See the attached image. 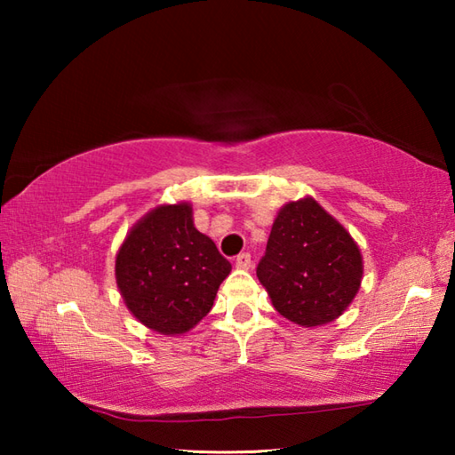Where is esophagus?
<instances>
[{
    "label": "esophagus",
    "instance_id": "obj_1",
    "mask_svg": "<svg viewBox=\"0 0 455 455\" xmlns=\"http://www.w3.org/2000/svg\"><path fill=\"white\" fill-rule=\"evenodd\" d=\"M235 265L238 268H251V252H241V255L236 257Z\"/></svg>",
    "mask_w": 455,
    "mask_h": 455
}]
</instances>
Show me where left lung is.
<instances>
[{
  "label": "left lung",
  "mask_w": 455,
  "mask_h": 455,
  "mask_svg": "<svg viewBox=\"0 0 455 455\" xmlns=\"http://www.w3.org/2000/svg\"><path fill=\"white\" fill-rule=\"evenodd\" d=\"M361 275L359 246L313 198L281 209L257 265L275 309L303 327L325 325L347 309Z\"/></svg>",
  "instance_id": "obj_1"
}]
</instances>
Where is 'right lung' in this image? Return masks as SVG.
<instances>
[{"instance_id":"obj_1","label":"right lung","mask_w":455,"mask_h":455,"mask_svg":"<svg viewBox=\"0 0 455 455\" xmlns=\"http://www.w3.org/2000/svg\"><path fill=\"white\" fill-rule=\"evenodd\" d=\"M230 263L192 225L188 204H164L130 230L116 257L126 307L163 335L187 333L211 311Z\"/></svg>"}]
</instances>
